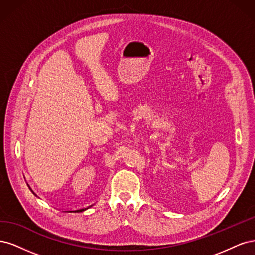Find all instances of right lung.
<instances>
[{
  "instance_id": "add662e5",
  "label": "right lung",
  "mask_w": 255,
  "mask_h": 255,
  "mask_svg": "<svg viewBox=\"0 0 255 255\" xmlns=\"http://www.w3.org/2000/svg\"><path fill=\"white\" fill-rule=\"evenodd\" d=\"M84 210H86V208H82V210H78V212H82V211H84Z\"/></svg>"
}]
</instances>
